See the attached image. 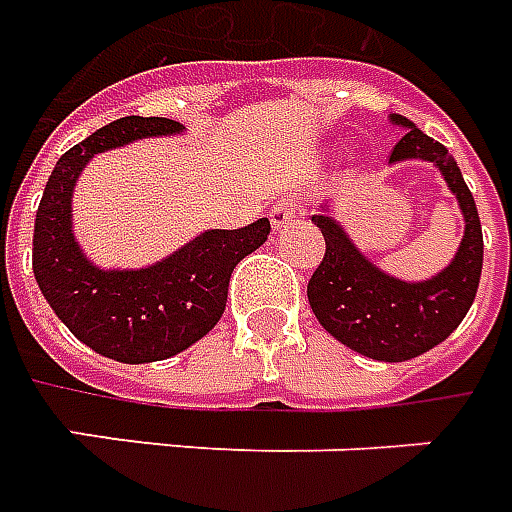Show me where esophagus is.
I'll return each mask as SVG.
<instances>
[{
    "label": "esophagus",
    "instance_id": "obj_1",
    "mask_svg": "<svg viewBox=\"0 0 512 512\" xmlns=\"http://www.w3.org/2000/svg\"><path fill=\"white\" fill-rule=\"evenodd\" d=\"M299 215H302V205H299V199L294 197H280L270 210L272 226H275V229H280V226L288 224V221H294Z\"/></svg>",
    "mask_w": 512,
    "mask_h": 512
}]
</instances>
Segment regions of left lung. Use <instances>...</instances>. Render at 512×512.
I'll return each mask as SVG.
<instances>
[{
	"label": "left lung",
	"mask_w": 512,
	"mask_h": 512,
	"mask_svg": "<svg viewBox=\"0 0 512 512\" xmlns=\"http://www.w3.org/2000/svg\"><path fill=\"white\" fill-rule=\"evenodd\" d=\"M391 121L407 132L388 161H432L459 199L464 215L459 253L437 278L405 283L364 259L329 215H313L324 234L326 253L307 283V299L318 324L351 351L378 361H405L443 343L472 307L483 270V232L475 199L448 148L402 115H391Z\"/></svg>",
	"instance_id": "1"
}]
</instances>
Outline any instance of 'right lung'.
Here are the masks:
<instances>
[{"label": "right lung", "mask_w": 512, "mask_h": 512, "mask_svg": "<svg viewBox=\"0 0 512 512\" xmlns=\"http://www.w3.org/2000/svg\"><path fill=\"white\" fill-rule=\"evenodd\" d=\"M169 118L126 115L69 148L53 167L34 221L32 267L42 297L91 351L148 364L186 351L224 315L237 261L259 248L270 221L213 229L145 270H96L72 237V188L94 153L180 132Z\"/></svg>", "instance_id": "obj_1"}]
</instances>
